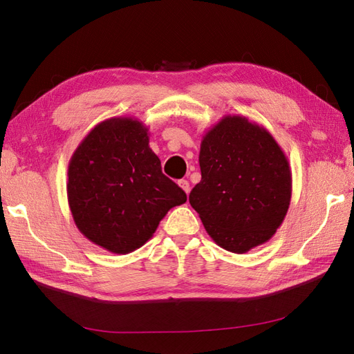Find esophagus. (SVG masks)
Listing matches in <instances>:
<instances>
[{
	"mask_svg": "<svg viewBox=\"0 0 354 354\" xmlns=\"http://www.w3.org/2000/svg\"><path fill=\"white\" fill-rule=\"evenodd\" d=\"M178 186L185 190L186 195L190 192V185H189L187 180H180V181H178Z\"/></svg>",
	"mask_w": 354,
	"mask_h": 354,
	"instance_id": "34e87169",
	"label": "esophagus"
}]
</instances>
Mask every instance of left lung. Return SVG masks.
<instances>
[{
  "label": "left lung",
  "instance_id": "8db88e82",
  "mask_svg": "<svg viewBox=\"0 0 354 354\" xmlns=\"http://www.w3.org/2000/svg\"><path fill=\"white\" fill-rule=\"evenodd\" d=\"M201 181L189 195L203 227L221 248L243 254L269 241L291 203L288 158L263 125L226 115L203 134Z\"/></svg>",
  "mask_w": 354,
  "mask_h": 354
}]
</instances>
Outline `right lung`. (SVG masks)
<instances>
[{
  "label": "right lung",
  "mask_w": 354,
  "mask_h": 354,
  "mask_svg": "<svg viewBox=\"0 0 354 354\" xmlns=\"http://www.w3.org/2000/svg\"><path fill=\"white\" fill-rule=\"evenodd\" d=\"M68 203L78 230L113 254H130L153 236L186 194L162 174L149 128L131 116L102 121L69 160Z\"/></svg>",
  "instance_id": "right-lung-1"
}]
</instances>
